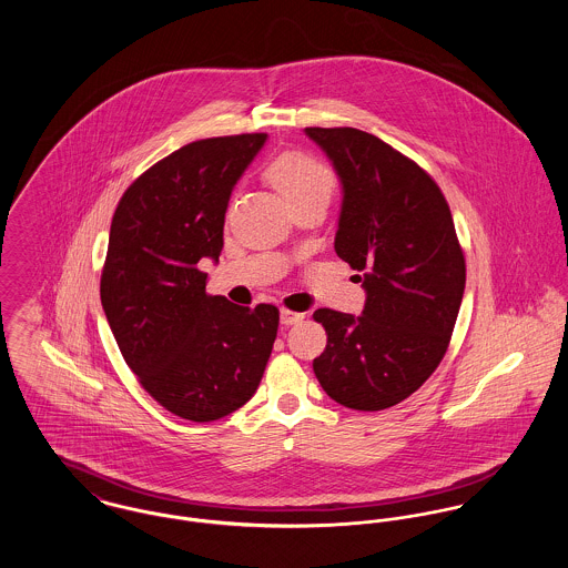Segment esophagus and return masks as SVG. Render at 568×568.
Returning <instances> with one entry per match:
<instances>
[{
	"label": "esophagus",
	"instance_id": "obj_1",
	"mask_svg": "<svg viewBox=\"0 0 568 568\" xmlns=\"http://www.w3.org/2000/svg\"><path fill=\"white\" fill-rule=\"evenodd\" d=\"M304 317H306L304 313H295V311H288V308H282V313H280V320L284 325L300 324V322H304Z\"/></svg>",
	"mask_w": 568,
	"mask_h": 568
}]
</instances>
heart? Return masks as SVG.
Segmentation results:
<instances>
[{"mask_svg": "<svg viewBox=\"0 0 568 568\" xmlns=\"http://www.w3.org/2000/svg\"><path fill=\"white\" fill-rule=\"evenodd\" d=\"M268 181L293 205L324 201L329 203L336 190V174L327 163L300 151L282 153L266 165Z\"/></svg>", "mask_w": 568, "mask_h": 568, "instance_id": "heart-1", "label": "heart"}]
</instances>
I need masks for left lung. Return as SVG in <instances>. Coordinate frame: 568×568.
Segmentation results:
<instances>
[{"label":"left lung","mask_w":568,"mask_h":568,"mask_svg":"<svg viewBox=\"0 0 568 568\" xmlns=\"http://www.w3.org/2000/svg\"><path fill=\"white\" fill-rule=\"evenodd\" d=\"M343 183L334 251L367 293L361 317L315 311L327 345L313 361L325 394L383 410L442 363L466 288V257L435 179L372 133L308 126Z\"/></svg>","instance_id":"8db88e82"}]
</instances>
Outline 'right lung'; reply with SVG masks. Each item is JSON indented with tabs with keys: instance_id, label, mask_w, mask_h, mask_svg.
Masks as SVG:
<instances>
[{
	"instance_id": "1",
	"label": "right lung",
	"mask_w": 568,
	"mask_h": 568,
	"mask_svg": "<svg viewBox=\"0 0 568 568\" xmlns=\"http://www.w3.org/2000/svg\"><path fill=\"white\" fill-rule=\"evenodd\" d=\"M266 133L196 140L142 172L109 234L100 300L126 365L170 413L225 417L251 400L273 341V304L207 295L203 257L219 260L236 181Z\"/></svg>"
}]
</instances>
